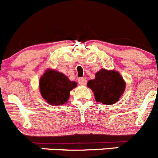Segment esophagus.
Segmentation results:
<instances>
[{
	"instance_id": "34e87169",
	"label": "esophagus",
	"mask_w": 158,
	"mask_h": 158,
	"mask_svg": "<svg viewBox=\"0 0 158 158\" xmlns=\"http://www.w3.org/2000/svg\"><path fill=\"white\" fill-rule=\"evenodd\" d=\"M78 83L81 85H85L87 84V78L86 77H80L78 79Z\"/></svg>"
}]
</instances>
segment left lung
I'll use <instances>...</instances> for the list:
<instances>
[{"label":"left lung","instance_id":"obj_1","mask_svg":"<svg viewBox=\"0 0 158 158\" xmlns=\"http://www.w3.org/2000/svg\"><path fill=\"white\" fill-rule=\"evenodd\" d=\"M87 85L93 90L96 101L110 105L118 101L125 90L126 83L118 71L101 69Z\"/></svg>","mask_w":158,"mask_h":158}]
</instances>
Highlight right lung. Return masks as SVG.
<instances>
[{"label": "right lung", "instance_id": "add662e5", "mask_svg": "<svg viewBox=\"0 0 158 158\" xmlns=\"http://www.w3.org/2000/svg\"><path fill=\"white\" fill-rule=\"evenodd\" d=\"M77 85L75 81H70L64 74L52 69L47 70L39 82L42 98L52 105L65 104L69 99L71 90Z\"/></svg>", "mask_w": 158, "mask_h": 158}]
</instances>
